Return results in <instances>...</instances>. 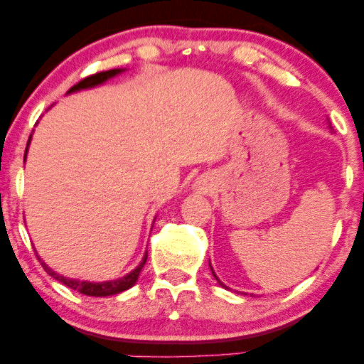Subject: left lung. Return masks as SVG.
Returning a JSON list of instances; mask_svg holds the SVG:
<instances>
[{"mask_svg": "<svg viewBox=\"0 0 364 364\" xmlns=\"http://www.w3.org/2000/svg\"><path fill=\"white\" fill-rule=\"evenodd\" d=\"M330 128H332V127H330ZM212 274H214V272H212ZM214 277H215V274H214ZM215 279H217V277H215ZM219 284H220V282H219ZM220 286H224V284H220ZM224 287H225V286H224Z\"/></svg>", "mask_w": 364, "mask_h": 364, "instance_id": "8db88e82", "label": "left lung"}]
</instances>
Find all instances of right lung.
<instances>
[{
    "instance_id": "right-lung-1",
    "label": "right lung",
    "mask_w": 364,
    "mask_h": 364,
    "mask_svg": "<svg viewBox=\"0 0 364 364\" xmlns=\"http://www.w3.org/2000/svg\"><path fill=\"white\" fill-rule=\"evenodd\" d=\"M123 72V70H107V72H101V73H95V75H90V77L83 78L77 83V85H73L70 92H75V90H80V89H89V87H95V85H101L107 80V78L111 77H116V75ZM145 262H147V253H145L144 260L140 262V265L136 267L135 270H132L128 275H124V277L118 279V281H107V282H89V281H75V279H68V277H63V275L56 274L54 270L49 269L48 265H46L44 262L43 267L44 270L48 272L51 277L56 279V281H60L61 284H65L66 287H70V289L73 291H78L82 292V294L85 296H112V294H119V292L129 289V287L133 286V284L136 282V279H139V275L141 272V269H144Z\"/></svg>"
}]
</instances>
